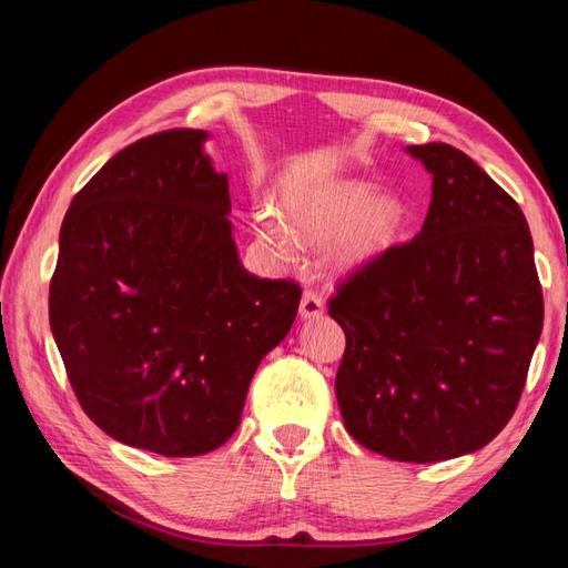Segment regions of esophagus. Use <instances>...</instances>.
Masks as SVG:
<instances>
[{
    "instance_id": "34e87169",
    "label": "esophagus",
    "mask_w": 568,
    "mask_h": 568,
    "mask_svg": "<svg viewBox=\"0 0 568 568\" xmlns=\"http://www.w3.org/2000/svg\"><path fill=\"white\" fill-rule=\"evenodd\" d=\"M324 312L322 297L315 291H305L303 293V303H300V317L303 320H315Z\"/></svg>"
}]
</instances>
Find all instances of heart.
<instances>
[{"instance_id": "1", "label": "heart", "mask_w": 568, "mask_h": 568, "mask_svg": "<svg viewBox=\"0 0 568 568\" xmlns=\"http://www.w3.org/2000/svg\"><path fill=\"white\" fill-rule=\"evenodd\" d=\"M287 229L310 244L332 241V261L339 268H361L383 256L403 236L409 210L393 192H378L366 180H334L315 187L291 190L277 202ZM263 241L291 253L293 241L271 216L258 214Z\"/></svg>"}]
</instances>
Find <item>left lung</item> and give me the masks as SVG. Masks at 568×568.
<instances>
[{
  "label": "left lung",
  "instance_id": "left-lung-1",
  "mask_svg": "<svg viewBox=\"0 0 568 568\" xmlns=\"http://www.w3.org/2000/svg\"><path fill=\"white\" fill-rule=\"evenodd\" d=\"M432 175L422 232L348 275L329 300L346 352V432L393 462L484 449L508 425L545 322L525 214L449 143L407 146Z\"/></svg>",
  "mask_w": 568,
  "mask_h": 568
}]
</instances>
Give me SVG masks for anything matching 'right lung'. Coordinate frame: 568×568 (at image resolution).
Listing matches in <instances>:
<instances>
[{
	"instance_id": "1",
	"label": "right lung",
	"mask_w": 568,
	"mask_h": 568,
	"mask_svg": "<svg viewBox=\"0 0 568 568\" xmlns=\"http://www.w3.org/2000/svg\"><path fill=\"white\" fill-rule=\"evenodd\" d=\"M207 131L131 143L70 202L48 293L51 332L88 417L112 439L200 456L236 432L300 285L239 261L226 173Z\"/></svg>"
}]
</instances>
